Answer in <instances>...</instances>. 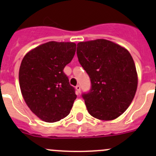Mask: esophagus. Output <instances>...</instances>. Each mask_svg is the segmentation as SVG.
<instances>
[{"mask_svg":"<svg viewBox=\"0 0 156 156\" xmlns=\"http://www.w3.org/2000/svg\"><path fill=\"white\" fill-rule=\"evenodd\" d=\"M75 89H76V92L77 94H80V92H81V86L79 85V84H78V85L75 87Z\"/></svg>","mask_w":156,"mask_h":156,"instance_id":"34e87169","label":"esophagus"}]
</instances>
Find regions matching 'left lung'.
Here are the masks:
<instances>
[{"instance_id": "1", "label": "left lung", "mask_w": 156, "mask_h": 156, "mask_svg": "<svg viewBox=\"0 0 156 156\" xmlns=\"http://www.w3.org/2000/svg\"><path fill=\"white\" fill-rule=\"evenodd\" d=\"M77 56L90 79L82 94L88 112L104 121L113 120L128 108L137 88V73L125 48L105 39L80 42Z\"/></svg>"}]
</instances>
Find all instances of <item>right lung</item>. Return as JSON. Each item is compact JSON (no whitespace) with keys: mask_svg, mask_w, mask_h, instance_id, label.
I'll list each match as a JSON object with an SVG mask.
<instances>
[{"mask_svg":"<svg viewBox=\"0 0 156 156\" xmlns=\"http://www.w3.org/2000/svg\"><path fill=\"white\" fill-rule=\"evenodd\" d=\"M75 50L72 42L50 41L31 50L23 59L19 72L22 94L42 121L58 122L72 109L77 96L63 69Z\"/></svg>","mask_w":156,"mask_h":156,"instance_id":"right-lung-1","label":"right lung"}]
</instances>
